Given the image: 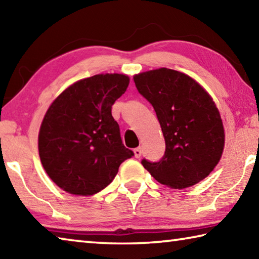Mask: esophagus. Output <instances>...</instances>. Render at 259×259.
<instances>
[{"mask_svg":"<svg viewBox=\"0 0 259 259\" xmlns=\"http://www.w3.org/2000/svg\"><path fill=\"white\" fill-rule=\"evenodd\" d=\"M134 153H135V156L136 157H137V159H138V157H140V156H142V148H140V147H137V148H135V150H134Z\"/></svg>","mask_w":259,"mask_h":259,"instance_id":"esophagus-1","label":"esophagus"}]
</instances>
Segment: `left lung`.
Instances as JSON below:
<instances>
[{"label": "left lung", "instance_id": "obj_1", "mask_svg": "<svg viewBox=\"0 0 259 259\" xmlns=\"http://www.w3.org/2000/svg\"><path fill=\"white\" fill-rule=\"evenodd\" d=\"M138 93L156 113L165 140L160 161L142 160L157 182L185 188L212 171L224 150L223 122L212 98L186 74L169 68L134 77Z\"/></svg>", "mask_w": 259, "mask_h": 259}]
</instances>
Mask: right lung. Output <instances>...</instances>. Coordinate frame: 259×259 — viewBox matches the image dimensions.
<instances>
[{"mask_svg":"<svg viewBox=\"0 0 259 259\" xmlns=\"http://www.w3.org/2000/svg\"><path fill=\"white\" fill-rule=\"evenodd\" d=\"M129 77L98 74L77 81L48 109L38 134V153L52 182L75 195H94L113 182L134 152L122 143L112 106Z\"/></svg>","mask_w":259,"mask_h":259,"instance_id":"right-lung-1","label":"right lung"}]
</instances>
